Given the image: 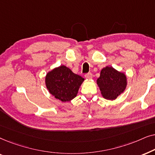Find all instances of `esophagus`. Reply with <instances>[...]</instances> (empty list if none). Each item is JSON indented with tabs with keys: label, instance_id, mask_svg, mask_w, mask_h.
<instances>
[{
	"label": "esophagus",
	"instance_id": "esophagus-1",
	"mask_svg": "<svg viewBox=\"0 0 155 155\" xmlns=\"http://www.w3.org/2000/svg\"><path fill=\"white\" fill-rule=\"evenodd\" d=\"M84 77H85L86 79L90 80V79H92V74L91 73H89L87 74H85Z\"/></svg>",
	"mask_w": 155,
	"mask_h": 155
}]
</instances>
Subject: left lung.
I'll list each match as a JSON object with an SVG mask.
<instances>
[{"label":"left lung","instance_id":"8db88e82","mask_svg":"<svg viewBox=\"0 0 155 155\" xmlns=\"http://www.w3.org/2000/svg\"><path fill=\"white\" fill-rule=\"evenodd\" d=\"M101 95L108 100H114L124 92L127 86L126 75L124 73L107 66L101 71L97 80Z\"/></svg>","mask_w":155,"mask_h":155}]
</instances>
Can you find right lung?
<instances>
[{"instance_id": "1", "label": "right lung", "mask_w": 155, "mask_h": 155, "mask_svg": "<svg viewBox=\"0 0 155 155\" xmlns=\"http://www.w3.org/2000/svg\"><path fill=\"white\" fill-rule=\"evenodd\" d=\"M84 78L68 68L61 65L46 74V86L50 94L63 102L70 101L77 96Z\"/></svg>"}]
</instances>
